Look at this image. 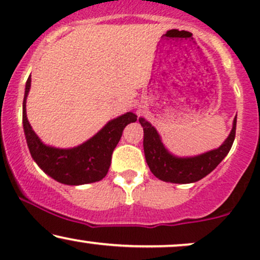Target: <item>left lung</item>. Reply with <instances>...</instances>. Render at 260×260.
Instances as JSON below:
<instances>
[{
	"instance_id": "left-lung-1",
	"label": "left lung",
	"mask_w": 260,
	"mask_h": 260,
	"mask_svg": "<svg viewBox=\"0 0 260 260\" xmlns=\"http://www.w3.org/2000/svg\"><path fill=\"white\" fill-rule=\"evenodd\" d=\"M236 122L237 115L232 123L231 132L219 148L196 156H177L170 153L164 145L156 128L151 126L150 122L144 117H139V123L144 131L143 147L149 169L155 177L164 182L186 184L202 180L215 170L223 157L229 154L235 140Z\"/></svg>"
}]
</instances>
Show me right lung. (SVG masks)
<instances>
[{"label":"right lung","mask_w":260,"mask_h":260,"mask_svg":"<svg viewBox=\"0 0 260 260\" xmlns=\"http://www.w3.org/2000/svg\"><path fill=\"white\" fill-rule=\"evenodd\" d=\"M31 78L25 83L23 100V128L32 160L46 175L59 183L80 186L98 182L105 177L111 165L113 149L120 142L127 124L137 121V115L126 112L109 121L96 134L73 148H56L47 145L38 137L26 117V98Z\"/></svg>","instance_id":"add662e5"}]
</instances>
